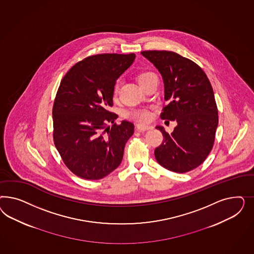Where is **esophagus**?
I'll return each instance as SVG.
<instances>
[{
	"mask_svg": "<svg viewBox=\"0 0 254 254\" xmlns=\"http://www.w3.org/2000/svg\"><path fill=\"white\" fill-rule=\"evenodd\" d=\"M136 128L139 131H146L148 129H151L152 127L148 126V125H142V124H138L136 125Z\"/></svg>",
	"mask_w": 254,
	"mask_h": 254,
	"instance_id": "esophagus-1",
	"label": "esophagus"
}]
</instances>
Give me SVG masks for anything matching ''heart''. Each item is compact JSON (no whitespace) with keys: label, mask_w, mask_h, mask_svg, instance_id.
I'll return each instance as SVG.
<instances>
[{"label":"heart","mask_w":254,"mask_h":254,"mask_svg":"<svg viewBox=\"0 0 254 254\" xmlns=\"http://www.w3.org/2000/svg\"><path fill=\"white\" fill-rule=\"evenodd\" d=\"M154 77H156V75L153 71H150V70L142 71L138 75V83L140 84V85H144ZM119 88H120V81L117 80L114 85V95L115 96L117 95V93L119 91ZM126 116L129 119L135 120V121L146 122L151 118L152 114H151L150 110H148L146 108H140V109H133V110L127 112Z\"/></svg>","instance_id":"b5f03b06"}]
</instances>
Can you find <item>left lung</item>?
Instances as JSON below:
<instances>
[{
  "label": "left lung",
  "instance_id": "8db88e82",
  "mask_svg": "<svg viewBox=\"0 0 254 254\" xmlns=\"http://www.w3.org/2000/svg\"><path fill=\"white\" fill-rule=\"evenodd\" d=\"M141 54L164 80L166 104L160 117L178 124L171 134L156 127L164 138L154 156L165 169L188 172L205 161L214 144L219 117L212 86L196 63L175 52L147 50Z\"/></svg>",
  "mask_w": 254,
  "mask_h": 254
}]
</instances>
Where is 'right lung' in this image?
Returning <instances> with one entry per match:
<instances>
[{
	"instance_id": "obj_1",
	"label": "right lung",
	"mask_w": 254,
	"mask_h": 254,
	"mask_svg": "<svg viewBox=\"0 0 254 254\" xmlns=\"http://www.w3.org/2000/svg\"><path fill=\"white\" fill-rule=\"evenodd\" d=\"M135 54H98L77 62L62 78L53 105V139L66 167L85 180H100L121 164L134 133L128 121L116 123L114 85ZM108 123L113 126L110 128Z\"/></svg>"
}]
</instances>
